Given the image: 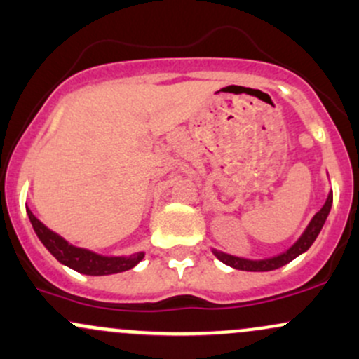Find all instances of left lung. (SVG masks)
Masks as SVG:
<instances>
[{"label": "left lung", "instance_id": "1", "mask_svg": "<svg viewBox=\"0 0 359 359\" xmlns=\"http://www.w3.org/2000/svg\"><path fill=\"white\" fill-rule=\"evenodd\" d=\"M330 206H332V192L329 194V198H327L325 204L322 206V210L313 216L312 222H310L309 226H306L305 233L302 235L300 240H298V242L294 243L291 249L286 250L285 254L278 255V257L264 259V261H249V259L233 257V255H228V254H223V252H216V250H215V255L219 259V261L226 264V266H231V267H235V269H240V271H274V269H278V267H283L285 264L291 262L294 257H298V255L303 254V252L310 249V245L315 242L317 235L320 233L322 226H324L327 216H329Z\"/></svg>", "mask_w": 359, "mask_h": 359}]
</instances>
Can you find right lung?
Wrapping results in <instances>:
<instances>
[{
  "instance_id": "right-lung-1",
  "label": "right lung",
  "mask_w": 359,
  "mask_h": 359,
  "mask_svg": "<svg viewBox=\"0 0 359 359\" xmlns=\"http://www.w3.org/2000/svg\"><path fill=\"white\" fill-rule=\"evenodd\" d=\"M27 212H29L30 223H32L35 233L41 238V242L44 243L46 249L49 250L59 262L71 267V269L78 271V273L81 274L105 276L122 273V271H128L131 269V267H135L136 264L144 257L143 252L129 255V257H104V255H98L95 252L74 247L66 242L62 237H59L57 233H54L53 230H49L41 219L35 218L32 211L27 210Z\"/></svg>"
}]
</instances>
